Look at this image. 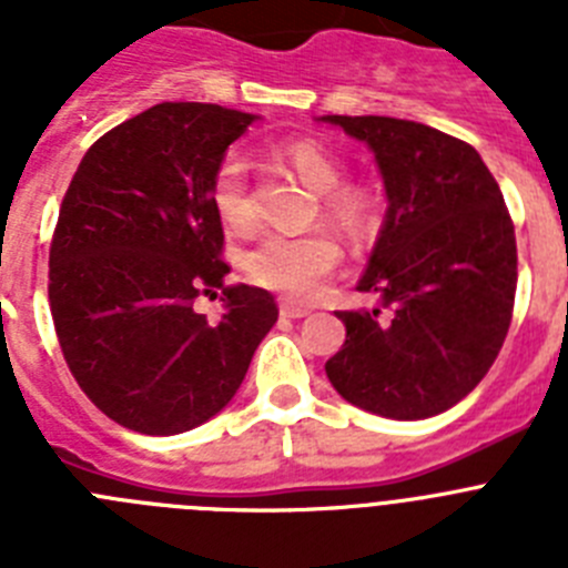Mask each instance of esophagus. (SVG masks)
Here are the masks:
<instances>
[{"label":"esophagus","instance_id":"1","mask_svg":"<svg viewBox=\"0 0 568 568\" xmlns=\"http://www.w3.org/2000/svg\"><path fill=\"white\" fill-rule=\"evenodd\" d=\"M281 315H284V318H304V315H310V310L298 307V304H290V301H284V304H281Z\"/></svg>","mask_w":568,"mask_h":568}]
</instances>
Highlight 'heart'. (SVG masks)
<instances>
[{
	"label": "heart",
	"instance_id": "obj_1",
	"mask_svg": "<svg viewBox=\"0 0 568 568\" xmlns=\"http://www.w3.org/2000/svg\"><path fill=\"white\" fill-rule=\"evenodd\" d=\"M281 159L315 190L324 193V207L349 235H364L373 230L375 195L361 184L344 182L346 168L333 150L313 139H295L281 144ZM210 202L224 227L247 230L255 222V207L250 199L247 164L239 155H224L210 182ZM341 261L338 241L324 230L310 233H267L244 253V273L287 298H310Z\"/></svg>",
	"mask_w": 568,
	"mask_h": 568
}]
</instances>
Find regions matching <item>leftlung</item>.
I'll return each instance as SVG.
<instances>
[{"mask_svg": "<svg viewBox=\"0 0 568 568\" xmlns=\"http://www.w3.org/2000/svg\"><path fill=\"white\" fill-rule=\"evenodd\" d=\"M369 144L384 175V227L361 293L373 313H338L327 361L341 398L395 420L438 415L480 384L515 310L518 244L498 182L471 144L389 115H324Z\"/></svg>", "mask_w": 568, "mask_h": 568, "instance_id": "obj_1", "label": "left lung"}]
</instances>
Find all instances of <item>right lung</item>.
Instances as JSON below:
<instances>
[{
  "mask_svg": "<svg viewBox=\"0 0 568 568\" xmlns=\"http://www.w3.org/2000/svg\"><path fill=\"white\" fill-rule=\"evenodd\" d=\"M253 113L162 102L90 144L59 207L48 298L70 373L115 424L175 435L222 413L278 318L267 290L227 287L210 182ZM225 293L219 322L199 294Z\"/></svg>",
  "mask_w": 568,
  "mask_h": 568,
  "instance_id": "right-lung-1",
  "label": "right lung"
}]
</instances>
